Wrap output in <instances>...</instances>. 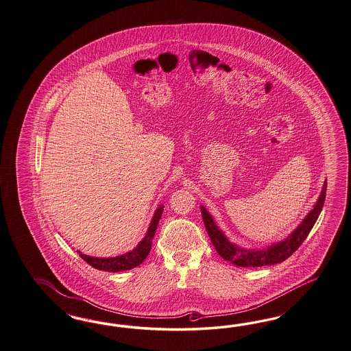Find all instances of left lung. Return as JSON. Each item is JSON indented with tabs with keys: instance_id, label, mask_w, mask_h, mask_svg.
<instances>
[{
	"instance_id": "obj_1",
	"label": "left lung",
	"mask_w": 351,
	"mask_h": 351,
	"mask_svg": "<svg viewBox=\"0 0 351 351\" xmlns=\"http://www.w3.org/2000/svg\"><path fill=\"white\" fill-rule=\"evenodd\" d=\"M325 193H326V182H324L322 195L319 197L316 205L311 210L306 219L300 223V226L295 230L294 232L283 241L273 244L267 250H244L234 245L228 241V239L218 230V227L214 223L210 214L208 210L201 206V214L205 227L208 230L209 238H210L213 245L215 247L217 252L219 253L221 257H223L226 261H230L238 267H257L264 265H274L285 261L289 258L293 253L302 245V243L308 237L309 231L312 230L313 225L316 223L325 201Z\"/></svg>"
}]
</instances>
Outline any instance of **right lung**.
<instances>
[{"mask_svg":"<svg viewBox=\"0 0 351 351\" xmlns=\"http://www.w3.org/2000/svg\"><path fill=\"white\" fill-rule=\"evenodd\" d=\"M163 213V206H159L155 211L153 221L150 223V227L147 230L146 237L141 241L140 244L132 251V252L117 256V257H110V258H99V257H91V256H86L80 252V256L84 258V261L99 270H104V271H123V270H129L133 267H138L142 264V261L147 257V254L152 250V243L154 239L155 231L158 227V222L162 217Z\"/></svg>","mask_w":351,"mask_h":351,"instance_id":"right-lung-1","label":"right lung"}]
</instances>
